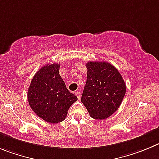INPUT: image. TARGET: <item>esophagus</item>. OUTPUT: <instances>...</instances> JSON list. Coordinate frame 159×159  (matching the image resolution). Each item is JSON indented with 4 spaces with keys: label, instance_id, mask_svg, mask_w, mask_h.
Wrapping results in <instances>:
<instances>
[{
    "label": "esophagus",
    "instance_id": "1",
    "mask_svg": "<svg viewBox=\"0 0 159 159\" xmlns=\"http://www.w3.org/2000/svg\"><path fill=\"white\" fill-rule=\"evenodd\" d=\"M75 95L77 96V97H78V100L81 99V93L78 92V91H77V92H75Z\"/></svg>",
    "mask_w": 159,
    "mask_h": 159
}]
</instances>
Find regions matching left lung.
<instances>
[{"label": "left lung", "mask_w": 159, "mask_h": 159, "mask_svg": "<svg viewBox=\"0 0 159 159\" xmlns=\"http://www.w3.org/2000/svg\"><path fill=\"white\" fill-rule=\"evenodd\" d=\"M87 80L81 102L89 116L104 120L120 106L126 93V85L114 66L107 62H88Z\"/></svg>", "instance_id": "left-lung-1"}]
</instances>
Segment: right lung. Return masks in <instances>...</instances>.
Here are the masks:
<instances>
[{
  "label": "right lung",
  "mask_w": 159,
  "mask_h": 159,
  "mask_svg": "<svg viewBox=\"0 0 159 159\" xmlns=\"http://www.w3.org/2000/svg\"><path fill=\"white\" fill-rule=\"evenodd\" d=\"M58 63L48 64L39 70L28 90V101L34 112L51 124L62 122L70 107L78 100L67 89L59 75Z\"/></svg>",
  "instance_id": "obj_1"
}]
</instances>
